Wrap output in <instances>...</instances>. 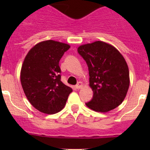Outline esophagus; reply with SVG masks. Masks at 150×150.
I'll use <instances>...</instances> for the list:
<instances>
[{"mask_svg":"<svg viewBox=\"0 0 150 150\" xmlns=\"http://www.w3.org/2000/svg\"><path fill=\"white\" fill-rule=\"evenodd\" d=\"M83 87V83L82 82H78V84L75 86V88H76L77 89H80V88H82Z\"/></svg>","mask_w":150,"mask_h":150,"instance_id":"1","label":"esophagus"}]
</instances>
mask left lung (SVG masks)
<instances>
[{"label":"left lung","mask_w":150,"mask_h":150,"mask_svg":"<svg viewBox=\"0 0 150 150\" xmlns=\"http://www.w3.org/2000/svg\"><path fill=\"white\" fill-rule=\"evenodd\" d=\"M78 52L87 63L89 86L93 93V99L86 105L99 112L118 107L130 85L128 64L120 51L109 43L98 40L81 45Z\"/></svg>","instance_id":"1"}]
</instances>
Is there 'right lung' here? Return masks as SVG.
Returning a JSON list of instances; mask_svg holds the SVG:
<instances>
[{"mask_svg": "<svg viewBox=\"0 0 150 150\" xmlns=\"http://www.w3.org/2000/svg\"><path fill=\"white\" fill-rule=\"evenodd\" d=\"M70 46L53 40L35 45L24 59L20 81L30 103L38 111L52 115L65 106L72 89L61 81L59 62Z\"/></svg>", "mask_w": 150, "mask_h": 150, "instance_id": "add662e5", "label": "right lung"}]
</instances>
